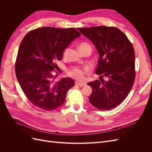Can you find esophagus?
<instances>
[{"label":"esophagus","instance_id":"34e87169","mask_svg":"<svg viewBox=\"0 0 152 152\" xmlns=\"http://www.w3.org/2000/svg\"><path fill=\"white\" fill-rule=\"evenodd\" d=\"M75 84L79 86L80 87H82V86H84L86 85V84H84V83H80V82H75Z\"/></svg>","mask_w":152,"mask_h":152}]
</instances>
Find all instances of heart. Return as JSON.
Wrapping results in <instances>:
<instances>
[{
    "label": "heart",
    "instance_id": "heart-1",
    "mask_svg": "<svg viewBox=\"0 0 152 152\" xmlns=\"http://www.w3.org/2000/svg\"><path fill=\"white\" fill-rule=\"evenodd\" d=\"M85 47H91V46L88 44L84 42V43H82L80 45L79 49L80 50L81 49L84 48ZM69 51H70V49L69 48H66L65 50H64V53H63L64 59H66L68 58ZM85 74H86L85 70L80 68H75L72 69L71 71L69 72V75L79 81H84L85 80Z\"/></svg>",
    "mask_w": 152,
    "mask_h": 152
}]
</instances>
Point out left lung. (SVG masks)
Returning <instances> with one entry per match:
<instances>
[{"label": "left lung", "instance_id": "left-lung-1", "mask_svg": "<svg viewBox=\"0 0 152 152\" xmlns=\"http://www.w3.org/2000/svg\"><path fill=\"white\" fill-rule=\"evenodd\" d=\"M90 39L99 53L96 73L99 80L87 83L93 89L89 99L101 110H108L126 98L135 80V53L127 36L113 26H98L79 28ZM105 77L106 80L103 79Z\"/></svg>", "mask_w": 152, "mask_h": 152}]
</instances>
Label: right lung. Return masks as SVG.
I'll return each mask as SVG.
<instances>
[{"label":"right lung","mask_w":152,"mask_h":152,"mask_svg":"<svg viewBox=\"0 0 152 152\" xmlns=\"http://www.w3.org/2000/svg\"><path fill=\"white\" fill-rule=\"evenodd\" d=\"M80 36L74 28L41 27L29 31L22 40L15 64L22 91L35 107L52 111L61 107L68 91L75 86L71 78L55 80L56 61L72 41Z\"/></svg>","instance_id":"1"}]
</instances>
